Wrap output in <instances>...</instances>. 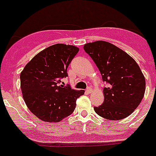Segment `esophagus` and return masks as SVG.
Wrapping results in <instances>:
<instances>
[{"label": "esophagus", "instance_id": "obj_1", "mask_svg": "<svg viewBox=\"0 0 156 156\" xmlns=\"http://www.w3.org/2000/svg\"><path fill=\"white\" fill-rule=\"evenodd\" d=\"M86 92H87V94H90L91 92H92V88L91 87H87V90H86Z\"/></svg>", "mask_w": 156, "mask_h": 156}]
</instances>
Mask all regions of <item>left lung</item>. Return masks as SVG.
Instances as JSON below:
<instances>
[{"label":"left lung","instance_id":"obj_1","mask_svg":"<svg viewBox=\"0 0 156 156\" xmlns=\"http://www.w3.org/2000/svg\"><path fill=\"white\" fill-rule=\"evenodd\" d=\"M84 50L94 62L108 87L104 101L94 111L110 120L127 117L140 105L145 93V78L131 56L113 44L103 41L87 43Z\"/></svg>","mask_w":156,"mask_h":156}]
</instances>
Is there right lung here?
Segmentation results:
<instances>
[{
    "label": "right lung",
    "mask_w": 156,
    "mask_h": 156,
    "mask_svg": "<svg viewBox=\"0 0 156 156\" xmlns=\"http://www.w3.org/2000/svg\"><path fill=\"white\" fill-rule=\"evenodd\" d=\"M79 49L56 44L46 48L25 66L21 73V88L30 111L42 121L58 122L74 112L76 100L84 90L60 85L67 68Z\"/></svg>",
    "instance_id": "add662e5"
}]
</instances>
